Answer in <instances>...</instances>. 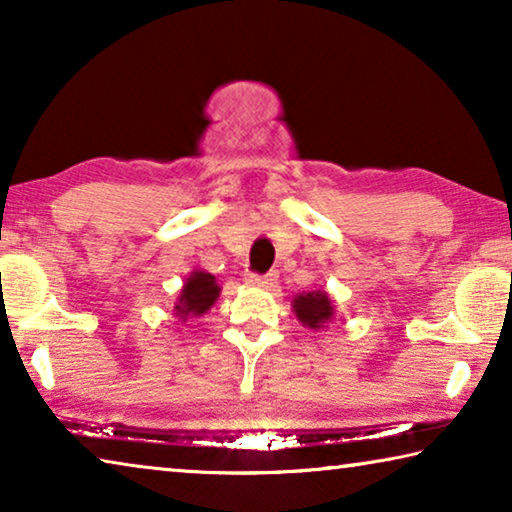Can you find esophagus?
<instances>
[{
	"label": "esophagus",
	"instance_id": "34e87169",
	"mask_svg": "<svg viewBox=\"0 0 512 512\" xmlns=\"http://www.w3.org/2000/svg\"><path fill=\"white\" fill-rule=\"evenodd\" d=\"M250 287L255 289H266V291H273L277 287V273H268V275H248L246 280Z\"/></svg>",
	"mask_w": 512,
	"mask_h": 512
}]
</instances>
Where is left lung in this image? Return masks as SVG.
<instances>
[{
    "label": "left lung",
    "instance_id": "obj_1",
    "mask_svg": "<svg viewBox=\"0 0 512 512\" xmlns=\"http://www.w3.org/2000/svg\"><path fill=\"white\" fill-rule=\"evenodd\" d=\"M291 309L302 327L316 329V332L332 323L336 314L334 302L327 296V291H302L291 300Z\"/></svg>",
    "mask_w": 512,
    "mask_h": 512
}]
</instances>
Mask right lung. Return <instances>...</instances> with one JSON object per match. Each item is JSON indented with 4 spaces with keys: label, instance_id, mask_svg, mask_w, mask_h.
I'll list each match as a JSON object with an SVG mask.
<instances>
[{
    "label": "right lung",
    "instance_id": "add662e5",
    "mask_svg": "<svg viewBox=\"0 0 512 512\" xmlns=\"http://www.w3.org/2000/svg\"><path fill=\"white\" fill-rule=\"evenodd\" d=\"M221 296V287L212 273L196 268L180 289L173 311H176L178 323H187V318H198L207 314L214 307V302Z\"/></svg>",
    "mask_w": 512,
    "mask_h": 512
}]
</instances>
